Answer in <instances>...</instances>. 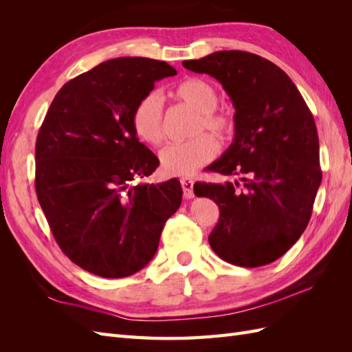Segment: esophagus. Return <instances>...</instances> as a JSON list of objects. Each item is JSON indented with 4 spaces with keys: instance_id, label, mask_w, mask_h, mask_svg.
<instances>
[{
    "instance_id": "obj_1",
    "label": "esophagus",
    "mask_w": 352,
    "mask_h": 352,
    "mask_svg": "<svg viewBox=\"0 0 352 352\" xmlns=\"http://www.w3.org/2000/svg\"><path fill=\"white\" fill-rule=\"evenodd\" d=\"M180 185H182L184 198H185V199L194 198V180H192V179L182 177V179H180Z\"/></svg>"
}]
</instances>
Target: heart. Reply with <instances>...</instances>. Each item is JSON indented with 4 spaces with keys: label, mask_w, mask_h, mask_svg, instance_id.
Here are the masks:
<instances>
[{
    "label": "heart",
    "mask_w": 352,
    "mask_h": 352,
    "mask_svg": "<svg viewBox=\"0 0 352 352\" xmlns=\"http://www.w3.org/2000/svg\"><path fill=\"white\" fill-rule=\"evenodd\" d=\"M172 98L186 104L197 111L192 133L197 135L185 142H172L160 153V162L166 173L186 176L208 164L219 154L217 141L210 131L225 138L233 131V119L217 110L219 92L211 82L202 78H188L168 91ZM132 127L138 140L148 145H158L164 138L163 104L158 95L148 94L138 101L132 113Z\"/></svg>",
    "instance_id": "obj_1"
}]
</instances>
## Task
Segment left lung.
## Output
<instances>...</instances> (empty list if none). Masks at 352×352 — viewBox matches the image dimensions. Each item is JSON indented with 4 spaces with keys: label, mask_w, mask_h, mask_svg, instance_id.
Returning <instances> with one entry per match:
<instances>
[{
    "label": "left lung",
    "mask_w": 352,
    "mask_h": 352,
    "mask_svg": "<svg viewBox=\"0 0 352 352\" xmlns=\"http://www.w3.org/2000/svg\"><path fill=\"white\" fill-rule=\"evenodd\" d=\"M184 67L216 78L235 107V138L208 170L242 176L194 185L219 206L208 236L221 260L241 267L270 264L300 239L322 184L314 117L287 74L247 51H217Z\"/></svg>",
    "instance_id": "left-lung-1"
}]
</instances>
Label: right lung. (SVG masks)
I'll return each mask as SVG.
<instances>
[{"instance_id":"right-lung-1","label":"right lung","mask_w":352,"mask_h":352,"mask_svg":"<svg viewBox=\"0 0 352 352\" xmlns=\"http://www.w3.org/2000/svg\"><path fill=\"white\" fill-rule=\"evenodd\" d=\"M175 74L153 58L104 61L63 85L42 122L36 197L61 251L92 274L119 279L144 269L182 202L177 179L129 188L160 164L133 132V109Z\"/></svg>"}]
</instances>
